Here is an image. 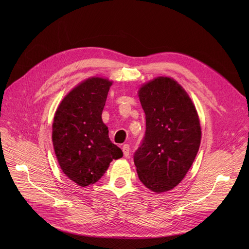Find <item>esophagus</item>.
Masks as SVG:
<instances>
[{"mask_svg":"<svg viewBox=\"0 0 249 249\" xmlns=\"http://www.w3.org/2000/svg\"><path fill=\"white\" fill-rule=\"evenodd\" d=\"M122 150H123V154L125 158H128V155L130 153V146L128 144H124L122 147Z\"/></svg>","mask_w":249,"mask_h":249,"instance_id":"1","label":"esophagus"}]
</instances>
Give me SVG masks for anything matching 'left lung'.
I'll return each mask as SVG.
<instances>
[{
    "instance_id": "left-lung-1",
    "label": "left lung",
    "mask_w": 249,
    "mask_h": 249,
    "mask_svg": "<svg viewBox=\"0 0 249 249\" xmlns=\"http://www.w3.org/2000/svg\"><path fill=\"white\" fill-rule=\"evenodd\" d=\"M138 96L146 131L134 153L141 182L155 193L177 187L192 166L201 143V126L191 98L174 78L159 76Z\"/></svg>"
}]
</instances>
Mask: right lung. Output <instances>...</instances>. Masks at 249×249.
Masks as SVG:
<instances>
[{"label": "right lung", "instance_id": "right-lung-1", "mask_svg": "<svg viewBox=\"0 0 249 249\" xmlns=\"http://www.w3.org/2000/svg\"><path fill=\"white\" fill-rule=\"evenodd\" d=\"M112 82L89 77L63 98L52 124V142L63 174L80 187L98 181L123 156L111 142L102 112Z\"/></svg>", "mask_w": 249, "mask_h": 249}]
</instances>
